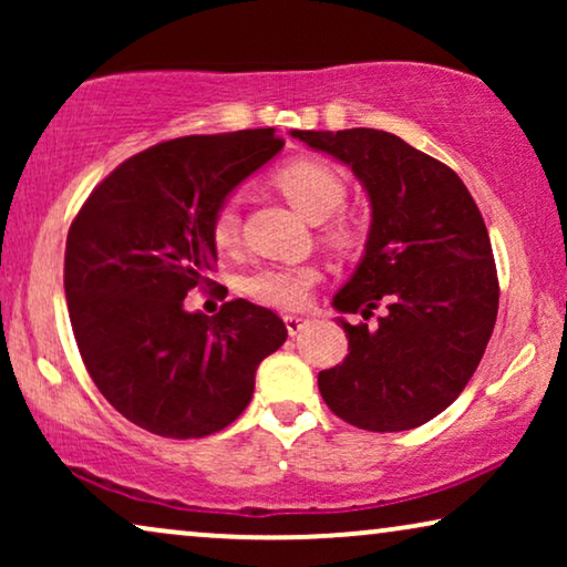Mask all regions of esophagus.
Here are the masks:
<instances>
[{
    "label": "esophagus",
    "mask_w": 567,
    "mask_h": 567,
    "mask_svg": "<svg viewBox=\"0 0 567 567\" xmlns=\"http://www.w3.org/2000/svg\"><path fill=\"white\" fill-rule=\"evenodd\" d=\"M284 322H286V330H289V336H297V332H301L309 324L307 317L301 315H286Z\"/></svg>",
    "instance_id": "esophagus-1"
}]
</instances>
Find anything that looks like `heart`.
<instances>
[{"label":"heart","mask_w":567,"mask_h":567,"mask_svg":"<svg viewBox=\"0 0 567 567\" xmlns=\"http://www.w3.org/2000/svg\"><path fill=\"white\" fill-rule=\"evenodd\" d=\"M276 185L286 200L305 214L309 221H324L338 214L346 204L348 185L343 175L328 162L320 159H297L276 173ZM239 198H227L216 206L212 216V239L219 250H235L239 243ZM328 239L338 250H351L359 243V235L351 224L336 221L328 227ZM320 281V268L315 266H260L243 281L247 297L268 307L299 309L309 299L312 286Z\"/></svg>","instance_id":"heart-1"}]
</instances>
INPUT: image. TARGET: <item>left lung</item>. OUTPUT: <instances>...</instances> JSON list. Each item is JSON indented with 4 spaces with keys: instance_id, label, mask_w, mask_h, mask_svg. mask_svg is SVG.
I'll list each match as a JSON object with an SVG mask.
<instances>
[{
    "instance_id": "1",
    "label": "left lung",
    "mask_w": 567,
    "mask_h": 567,
    "mask_svg": "<svg viewBox=\"0 0 567 567\" xmlns=\"http://www.w3.org/2000/svg\"><path fill=\"white\" fill-rule=\"evenodd\" d=\"M353 169L371 204L363 258L332 297L348 355L317 377L322 400L363 431H410L452 405L475 374L498 315L483 214L444 162L377 128L291 131Z\"/></svg>"
}]
</instances>
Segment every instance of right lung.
Instances as JSON below:
<instances>
[{
	"mask_svg": "<svg viewBox=\"0 0 567 567\" xmlns=\"http://www.w3.org/2000/svg\"><path fill=\"white\" fill-rule=\"evenodd\" d=\"M284 150L274 128L183 136L113 169L69 227L64 291L82 361L138 429L204 439L250 405L260 361L284 346L276 312L231 299L214 317L183 299L212 286V216Z\"/></svg>",
	"mask_w": 567,
	"mask_h": 567,
	"instance_id": "add662e5",
	"label": "right lung"
}]
</instances>
